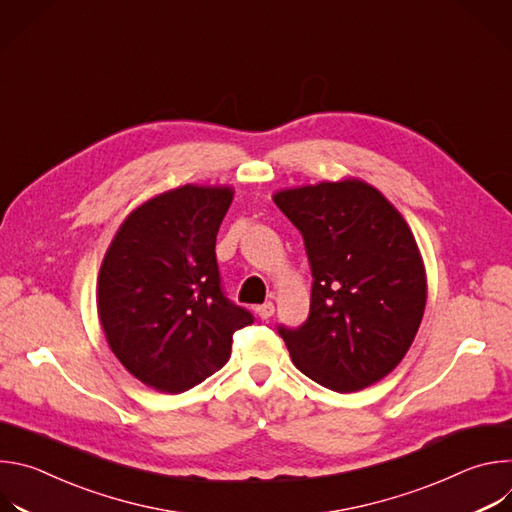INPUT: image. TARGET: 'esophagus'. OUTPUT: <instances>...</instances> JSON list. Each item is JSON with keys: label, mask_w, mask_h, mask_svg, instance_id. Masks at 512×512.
<instances>
[{"label": "esophagus", "mask_w": 512, "mask_h": 512, "mask_svg": "<svg viewBox=\"0 0 512 512\" xmlns=\"http://www.w3.org/2000/svg\"><path fill=\"white\" fill-rule=\"evenodd\" d=\"M273 312H275V306H273V302H265L263 306H257V308H255V314H257L261 320H267V318H271V316H273Z\"/></svg>", "instance_id": "esophagus-1"}]
</instances>
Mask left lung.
<instances>
[{
  "instance_id": "left-lung-1",
  "label": "left lung",
  "mask_w": 512,
  "mask_h": 512,
  "mask_svg": "<svg viewBox=\"0 0 512 512\" xmlns=\"http://www.w3.org/2000/svg\"><path fill=\"white\" fill-rule=\"evenodd\" d=\"M273 202L302 233L314 277L306 324L279 326L291 360L338 393L379 383L407 354L427 300L405 218L360 178L283 188Z\"/></svg>"
}]
</instances>
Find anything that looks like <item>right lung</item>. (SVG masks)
<instances>
[{"instance_id":"obj_1","label":"right lung","mask_w":512,"mask_h":512,"mask_svg":"<svg viewBox=\"0 0 512 512\" xmlns=\"http://www.w3.org/2000/svg\"><path fill=\"white\" fill-rule=\"evenodd\" d=\"M231 186L186 184L137 206L99 271L97 310L109 348L143 385L184 393L225 367L253 316L225 298L216 233Z\"/></svg>"}]
</instances>
